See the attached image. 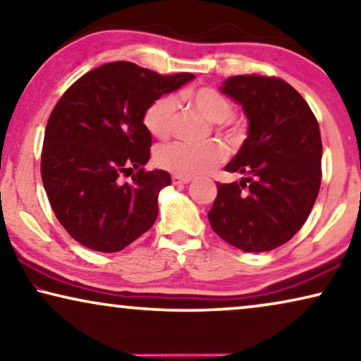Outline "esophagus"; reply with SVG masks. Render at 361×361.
Here are the masks:
<instances>
[{
  "instance_id": "34e87169",
  "label": "esophagus",
  "mask_w": 361,
  "mask_h": 361,
  "mask_svg": "<svg viewBox=\"0 0 361 361\" xmlns=\"http://www.w3.org/2000/svg\"><path fill=\"white\" fill-rule=\"evenodd\" d=\"M172 182H174V184H189V182H190V179H189V177L172 176Z\"/></svg>"
}]
</instances>
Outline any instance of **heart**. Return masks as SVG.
I'll return each instance as SVG.
<instances>
[{
	"label": "heart",
	"instance_id": "b5f03b06",
	"mask_svg": "<svg viewBox=\"0 0 361 361\" xmlns=\"http://www.w3.org/2000/svg\"><path fill=\"white\" fill-rule=\"evenodd\" d=\"M187 102L194 105L207 120L216 123V130L231 140L241 136V125L236 123L233 105L224 93L210 87L197 88L185 93ZM177 100L174 95H162L146 108L142 123L146 130L156 137L171 135L174 126ZM156 162L162 169L180 177H199L214 171L224 161L225 151L219 142H205V145H185V142H169L156 149Z\"/></svg>",
	"mask_w": 361,
	"mask_h": 361
}]
</instances>
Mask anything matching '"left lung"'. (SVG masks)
<instances>
[{
  "label": "left lung",
  "instance_id": "left-lung-1",
  "mask_svg": "<svg viewBox=\"0 0 361 361\" xmlns=\"http://www.w3.org/2000/svg\"><path fill=\"white\" fill-rule=\"evenodd\" d=\"M221 92L243 108L248 137L225 166L245 177L216 182L212 230L248 253L274 250L298 233L319 195V123L299 92L281 78L235 75Z\"/></svg>",
  "mask_w": 361,
  "mask_h": 361
}]
</instances>
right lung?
I'll list each match as a JSON object with an SVG mask.
<instances>
[{"label": "right lung", "mask_w": 361, "mask_h": 361, "mask_svg": "<svg viewBox=\"0 0 361 361\" xmlns=\"http://www.w3.org/2000/svg\"><path fill=\"white\" fill-rule=\"evenodd\" d=\"M190 80L194 73L159 75L120 61L85 73L59 100L44 135L41 174L54 214L78 243L116 253L154 224L157 195L171 176L145 171L152 140L142 116Z\"/></svg>", "instance_id": "right-lung-1"}]
</instances>
